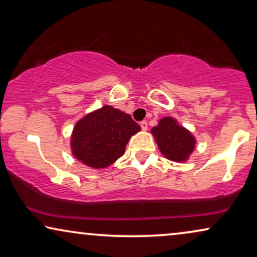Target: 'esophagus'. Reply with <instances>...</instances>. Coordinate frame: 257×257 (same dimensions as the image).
Listing matches in <instances>:
<instances>
[{"label":"esophagus","mask_w":257,"mask_h":257,"mask_svg":"<svg viewBox=\"0 0 257 257\" xmlns=\"http://www.w3.org/2000/svg\"><path fill=\"white\" fill-rule=\"evenodd\" d=\"M140 126H142L143 131H146V130H147V121L146 120L140 121Z\"/></svg>","instance_id":"obj_1"}]
</instances>
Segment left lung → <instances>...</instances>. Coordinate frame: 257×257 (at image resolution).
Listing matches in <instances>:
<instances>
[{
	"label": "left lung",
	"instance_id": "left-lung-1",
	"mask_svg": "<svg viewBox=\"0 0 257 257\" xmlns=\"http://www.w3.org/2000/svg\"><path fill=\"white\" fill-rule=\"evenodd\" d=\"M151 132L161 153L172 161H186L194 151L196 143L194 137L172 117L161 119Z\"/></svg>",
	"mask_w": 257,
	"mask_h": 257
}]
</instances>
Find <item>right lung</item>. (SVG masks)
<instances>
[{
	"instance_id": "add662e5",
	"label": "right lung",
	"mask_w": 257,
	"mask_h": 257,
	"mask_svg": "<svg viewBox=\"0 0 257 257\" xmlns=\"http://www.w3.org/2000/svg\"><path fill=\"white\" fill-rule=\"evenodd\" d=\"M140 126L127 113L105 105L80 119L73 127V156L86 166L105 168L125 152L130 138Z\"/></svg>"
}]
</instances>
